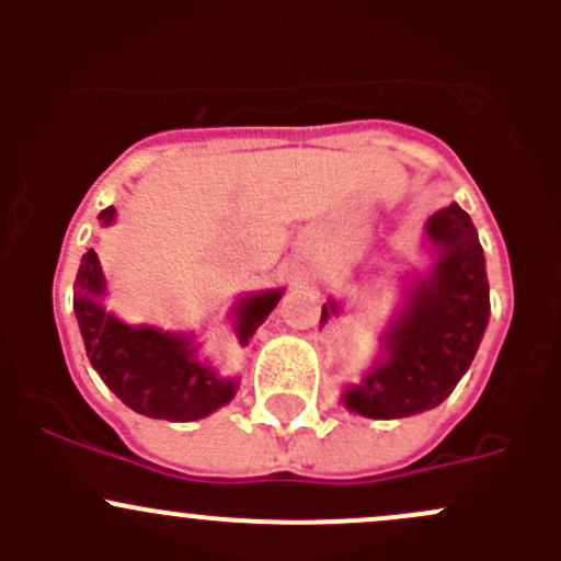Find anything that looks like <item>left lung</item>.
<instances>
[{"mask_svg":"<svg viewBox=\"0 0 561 561\" xmlns=\"http://www.w3.org/2000/svg\"><path fill=\"white\" fill-rule=\"evenodd\" d=\"M434 268L412 279L399 314L382 333V355L358 386L344 390L342 404L364 417L417 415L443 404L472 364L489 325L491 301L483 247L472 219L458 203L439 208L426 222ZM322 304L320 322L339 314Z\"/></svg>","mask_w":561,"mask_h":561,"instance_id":"1","label":"left lung"}]
</instances>
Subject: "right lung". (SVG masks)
<instances>
[{"label": "right lung", "instance_id": "obj_1", "mask_svg": "<svg viewBox=\"0 0 561 561\" xmlns=\"http://www.w3.org/2000/svg\"><path fill=\"white\" fill-rule=\"evenodd\" d=\"M116 208L100 211V222L111 225ZM285 290L244 296L233 307L236 339L247 347L265 317L274 312ZM105 276L100 257L89 249L76 276V309L87 355L103 382L129 410L160 421H197L228 404L239 382L219 377L214 366L197 360V344L186 333H168L154 325H127L103 307Z\"/></svg>", "mask_w": 561, "mask_h": 561}]
</instances>
